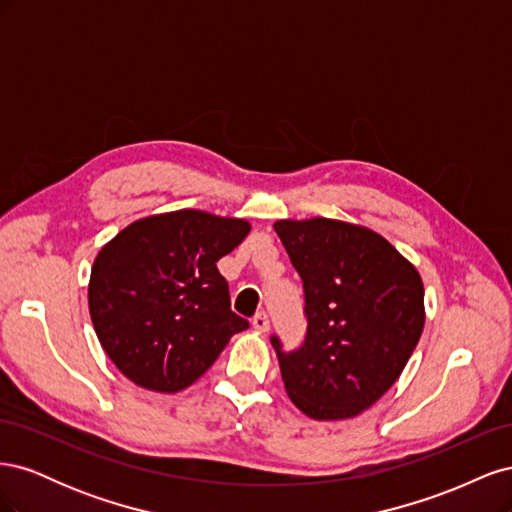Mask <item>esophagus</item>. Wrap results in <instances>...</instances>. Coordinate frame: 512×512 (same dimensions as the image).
Returning <instances> with one entry per match:
<instances>
[{"instance_id":"1","label":"esophagus","mask_w":512,"mask_h":512,"mask_svg":"<svg viewBox=\"0 0 512 512\" xmlns=\"http://www.w3.org/2000/svg\"><path fill=\"white\" fill-rule=\"evenodd\" d=\"M252 324H254V329H256V331H260V333H267V331H269V327H271V322H269L267 312H258V314L254 316Z\"/></svg>"}]
</instances>
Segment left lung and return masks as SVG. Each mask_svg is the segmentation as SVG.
Wrapping results in <instances>:
<instances>
[{
    "label": "left lung",
    "instance_id": "left-lung-1",
    "mask_svg": "<svg viewBox=\"0 0 512 512\" xmlns=\"http://www.w3.org/2000/svg\"><path fill=\"white\" fill-rule=\"evenodd\" d=\"M273 228L305 294L303 344L286 350L271 335L286 393L318 421L352 418L391 389L421 339V275L363 226L314 218Z\"/></svg>",
    "mask_w": 512,
    "mask_h": 512
}]
</instances>
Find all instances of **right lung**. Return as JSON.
I'll use <instances>...</instances> for the list:
<instances>
[{"label":"right lung","instance_id":"add662e5","mask_svg":"<svg viewBox=\"0 0 512 512\" xmlns=\"http://www.w3.org/2000/svg\"><path fill=\"white\" fill-rule=\"evenodd\" d=\"M250 224L181 209L123 228L94 260L89 314L108 359L149 391L196 382L250 322L230 309L215 267Z\"/></svg>","mask_w":512,"mask_h":512}]
</instances>
